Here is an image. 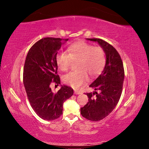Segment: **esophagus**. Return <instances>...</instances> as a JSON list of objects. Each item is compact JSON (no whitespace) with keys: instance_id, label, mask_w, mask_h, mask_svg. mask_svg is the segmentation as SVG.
Returning <instances> with one entry per match:
<instances>
[{"instance_id":"esophagus-1","label":"esophagus","mask_w":149,"mask_h":149,"mask_svg":"<svg viewBox=\"0 0 149 149\" xmlns=\"http://www.w3.org/2000/svg\"><path fill=\"white\" fill-rule=\"evenodd\" d=\"M81 93L79 91H74V94H75V95H79V94H81Z\"/></svg>"}]
</instances>
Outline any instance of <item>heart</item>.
<instances>
[{
    "instance_id": "b5f03b06",
    "label": "heart",
    "mask_w": 149,
    "mask_h": 149,
    "mask_svg": "<svg viewBox=\"0 0 149 149\" xmlns=\"http://www.w3.org/2000/svg\"><path fill=\"white\" fill-rule=\"evenodd\" d=\"M67 54L59 52L56 54V62L58 68L62 72L70 69L72 62L77 61L76 69L65 75L62 79L65 84L75 89L84 85L91 77L95 78L101 74L104 70L107 57L101 47L94 46L86 41L80 40L70 45Z\"/></svg>"
}]
</instances>
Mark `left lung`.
<instances>
[{
    "label": "left lung",
    "mask_w": 149,
    "mask_h": 149,
    "mask_svg": "<svg viewBox=\"0 0 149 149\" xmlns=\"http://www.w3.org/2000/svg\"><path fill=\"white\" fill-rule=\"evenodd\" d=\"M87 39L98 42L107 56L102 74L89 85L100 93H86L89 102L81 108L83 117L93 122H98L109 115L119 101L122 93L124 68L120 55L114 47L102 39Z\"/></svg>",
    "instance_id": "obj_1"
}]
</instances>
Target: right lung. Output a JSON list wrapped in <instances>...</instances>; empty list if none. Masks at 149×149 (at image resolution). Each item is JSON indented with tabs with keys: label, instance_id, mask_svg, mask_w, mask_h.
Segmentation results:
<instances>
[{
	"label": "right lung",
	"instance_id": "1",
	"mask_svg": "<svg viewBox=\"0 0 149 149\" xmlns=\"http://www.w3.org/2000/svg\"><path fill=\"white\" fill-rule=\"evenodd\" d=\"M62 44L60 38L40 39L30 48L24 64L23 81L30 104L40 118L48 121L62 114L63 103L74 94L65 85L55 93L50 88L52 83L60 84L56 56Z\"/></svg>",
	"mask_w": 149,
	"mask_h": 149
}]
</instances>
